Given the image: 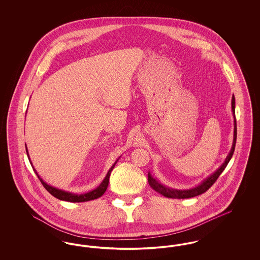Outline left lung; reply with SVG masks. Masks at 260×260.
Returning <instances> with one entry per match:
<instances>
[{
  "label": "left lung",
  "mask_w": 260,
  "mask_h": 260,
  "mask_svg": "<svg viewBox=\"0 0 260 260\" xmlns=\"http://www.w3.org/2000/svg\"><path fill=\"white\" fill-rule=\"evenodd\" d=\"M232 111H233V115H234V140H233V145H232V149L229 153V155L227 156L226 160L223 162L222 166L213 173L212 175H210L209 178H207L201 185H199L196 188H193L191 190H175V189H171L168 188L166 186L161 185V183H159L155 178H153L151 176V174L148 173V183L149 185L151 186L156 192H158L159 194H161L162 196L167 197V198L172 199H188L193 198L199 196L203 193H205L206 191H208L211 186L213 185V183L217 180V178L219 177V175L222 173L223 171L225 170L226 166L228 165L229 161L231 160L233 154H234V150H235L236 146V139H237V122H236L235 116V96L233 95L232 98Z\"/></svg>",
  "instance_id": "left-lung-1"
}]
</instances>
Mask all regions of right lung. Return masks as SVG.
<instances>
[{
    "label": "right lung",
    "mask_w": 260,
    "mask_h": 260,
    "mask_svg": "<svg viewBox=\"0 0 260 260\" xmlns=\"http://www.w3.org/2000/svg\"><path fill=\"white\" fill-rule=\"evenodd\" d=\"M26 146V145H25ZM26 153H27V156L29 158V155H28V151L26 148ZM29 161H30V158H29ZM117 162V161H116ZM116 162L111 167V169L109 170V172L107 173V175L105 176L104 180L101 182V184L94 190L86 193V194H82V195H76V194H72V193H69V192H65V191H62V190H58L56 188H53L51 186L48 185L46 182L43 181V179L38 175L37 172L35 171V173L37 174L38 178L40 179L41 183L43 184V186L47 189V191L50 193L53 197L58 199V200H62V201H67V202H71V203H81V202H87V201H91V200H94V199L99 198L101 197L104 192L106 191L107 187H108V183H109V178H110V174L111 172L116 165Z\"/></svg>",
    "instance_id": "add662e5"
}]
</instances>
